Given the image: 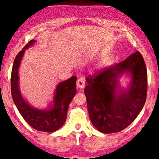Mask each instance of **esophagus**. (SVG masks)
Listing matches in <instances>:
<instances>
[{
    "instance_id": "34e87169",
    "label": "esophagus",
    "mask_w": 159,
    "mask_h": 159,
    "mask_svg": "<svg viewBox=\"0 0 159 159\" xmlns=\"http://www.w3.org/2000/svg\"><path fill=\"white\" fill-rule=\"evenodd\" d=\"M85 78H80V79H78L76 82L77 88H80V89H83V88H85Z\"/></svg>"
}]
</instances>
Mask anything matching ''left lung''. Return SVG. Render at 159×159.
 <instances>
[{
	"label": "left lung",
	"instance_id": "obj_1",
	"mask_svg": "<svg viewBox=\"0 0 159 159\" xmlns=\"http://www.w3.org/2000/svg\"><path fill=\"white\" fill-rule=\"evenodd\" d=\"M126 73L131 81L128 89L119 88L118 79ZM84 93L93 125L103 133H118L134 121L144 105L147 72L140 52L102 69L86 79Z\"/></svg>",
	"mask_w": 159,
	"mask_h": 159
}]
</instances>
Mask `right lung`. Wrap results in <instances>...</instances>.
<instances>
[{"mask_svg": "<svg viewBox=\"0 0 159 159\" xmlns=\"http://www.w3.org/2000/svg\"><path fill=\"white\" fill-rule=\"evenodd\" d=\"M35 42V40H31L17 54L13 62L10 80L12 98L19 112L29 125L37 130L51 133L60 128L66 121L69 105L76 93V76H72L57 85L51 107L39 109L31 107L20 93L18 69L25 50Z\"/></svg>", "mask_w": 159, "mask_h": 159, "instance_id": "1", "label": "right lung"}]
</instances>
